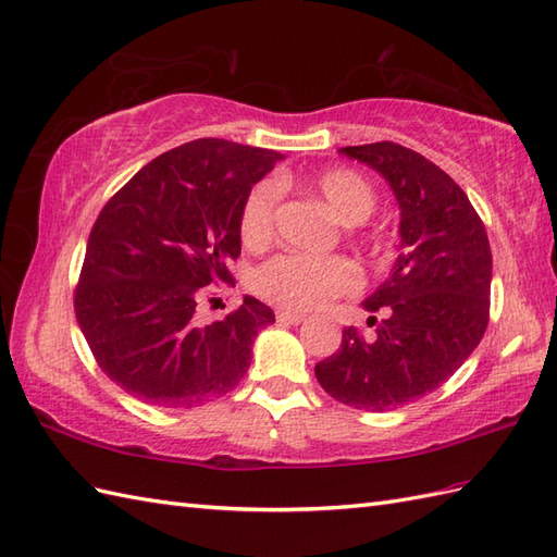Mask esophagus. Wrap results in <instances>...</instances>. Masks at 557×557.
<instances>
[{"label": "esophagus", "mask_w": 557, "mask_h": 557, "mask_svg": "<svg viewBox=\"0 0 557 557\" xmlns=\"http://www.w3.org/2000/svg\"><path fill=\"white\" fill-rule=\"evenodd\" d=\"M275 318H277V322H282V324H298V322H304L301 312H289V310H277Z\"/></svg>", "instance_id": "1"}]
</instances>
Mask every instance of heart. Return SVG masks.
I'll use <instances>...</instances> for the list:
<instances>
[{
    "label": "heart",
    "mask_w": 557,
    "mask_h": 557,
    "mask_svg": "<svg viewBox=\"0 0 557 557\" xmlns=\"http://www.w3.org/2000/svg\"><path fill=\"white\" fill-rule=\"evenodd\" d=\"M287 181H261L247 193L239 207L237 233L239 242L249 251L265 249L275 237V211L280 202V188ZM326 205L334 209L344 223H362L376 209V190L360 171L348 166H332L308 181ZM360 270L346 256H304L280 253L265 261L253 273L251 287L265 301L292 312H306L320 308L330 298L350 294L360 287Z\"/></svg>",
    "instance_id": "heart-1"
}]
</instances>
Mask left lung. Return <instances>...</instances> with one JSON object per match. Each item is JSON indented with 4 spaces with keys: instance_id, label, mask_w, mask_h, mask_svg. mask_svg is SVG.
<instances>
[{
    "instance_id": "obj_1",
    "label": "left lung",
    "mask_w": 557,
    "mask_h": 557,
    "mask_svg": "<svg viewBox=\"0 0 557 557\" xmlns=\"http://www.w3.org/2000/svg\"><path fill=\"white\" fill-rule=\"evenodd\" d=\"M391 183L400 205V256L364 308L381 312L364 336L346 326L341 348L315 364L334 400L388 411L440 388L490 324L492 251L482 219L447 171L400 143L341 148Z\"/></svg>"
}]
</instances>
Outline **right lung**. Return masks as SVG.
Returning a JSON list of instances; mask_svg holds the SVG:
<instances>
[{"mask_svg":"<svg viewBox=\"0 0 557 557\" xmlns=\"http://www.w3.org/2000/svg\"><path fill=\"white\" fill-rule=\"evenodd\" d=\"M277 160L275 150L197 138L154 157L98 213L75 315L103 374L136 400L190 409L247 374L253 336L275 312L245 296L205 324L195 308L235 282L239 207Z\"/></svg>","mask_w":557,"mask_h":557,"instance_id":"obj_1","label":"right lung"}]
</instances>
